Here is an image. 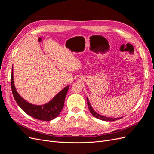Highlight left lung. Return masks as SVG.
<instances>
[{"instance_id": "obj_1", "label": "left lung", "mask_w": 154, "mask_h": 154, "mask_svg": "<svg viewBox=\"0 0 154 154\" xmlns=\"http://www.w3.org/2000/svg\"><path fill=\"white\" fill-rule=\"evenodd\" d=\"M87 105H88V109H89L91 113L94 116L95 118H96L97 119H101V120H103V121H106V122H112V121H116L117 119H121L122 117L121 118H109V117H105V116H101L99 114H97V112H96L94 110V109H92V107L91 106V104H90V102L89 101H88V97H87Z\"/></svg>"}]
</instances>
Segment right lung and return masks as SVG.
I'll use <instances>...</instances> for the list:
<instances>
[{"mask_svg": "<svg viewBox=\"0 0 154 154\" xmlns=\"http://www.w3.org/2000/svg\"><path fill=\"white\" fill-rule=\"evenodd\" d=\"M11 85L13 95L17 103L25 112L31 117L42 121H51L61 112L64 105L65 98L69 89V85L65 87L62 91L56 95L49 103L42 105H36L29 103L18 94L13 82V69L12 68Z\"/></svg>", "mask_w": 154, "mask_h": 154, "instance_id": "1", "label": "right lung"}]
</instances>
